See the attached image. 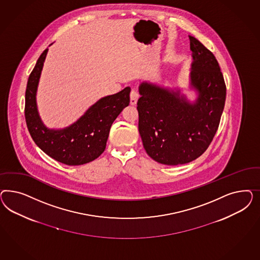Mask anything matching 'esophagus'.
Here are the masks:
<instances>
[{
	"label": "esophagus",
	"instance_id": "esophagus-1",
	"mask_svg": "<svg viewBox=\"0 0 260 260\" xmlns=\"http://www.w3.org/2000/svg\"><path fill=\"white\" fill-rule=\"evenodd\" d=\"M131 104L132 105H135L136 103H137V100H138V98H139V93H138V91H137V89L136 88H133L132 89V91H131Z\"/></svg>",
	"mask_w": 260,
	"mask_h": 260
}]
</instances>
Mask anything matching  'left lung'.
Instances as JSON below:
<instances>
[{
	"label": "left lung",
	"mask_w": 260,
	"mask_h": 260,
	"mask_svg": "<svg viewBox=\"0 0 260 260\" xmlns=\"http://www.w3.org/2000/svg\"><path fill=\"white\" fill-rule=\"evenodd\" d=\"M192 52L190 87L197 101L189 103L180 90L144 82L137 102L138 129L148 155L164 165H182L204 153L220 123L226 85L213 53L189 36Z\"/></svg>",
	"instance_id": "1"
}]
</instances>
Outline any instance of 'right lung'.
I'll use <instances>...</instances> for the list:
<instances>
[{
	"instance_id": "1",
	"label": "right lung",
	"mask_w": 260,
	"mask_h": 260,
	"mask_svg": "<svg viewBox=\"0 0 260 260\" xmlns=\"http://www.w3.org/2000/svg\"><path fill=\"white\" fill-rule=\"evenodd\" d=\"M47 50L45 49L40 56L27 81L24 106L26 126L33 141L48 156L66 165H83L104 152L110 126L129 104L131 87L103 97L71 126L49 129L40 118L36 104L37 87Z\"/></svg>"
}]
</instances>
